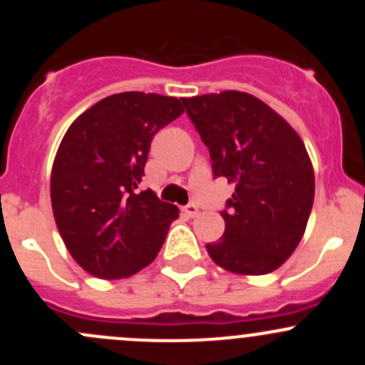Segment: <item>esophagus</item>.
Wrapping results in <instances>:
<instances>
[{
  "label": "esophagus",
  "instance_id": "1",
  "mask_svg": "<svg viewBox=\"0 0 365 365\" xmlns=\"http://www.w3.org/2000/svg\"><path fill=\"white\" fill-rule=\"evenodd\" d=\"M183 212H185V215H187V217H196L197 213H200V210H197V206H196V205L190 203V205L183 206Z\"/></svg>",
  "mask_w": 365,
  "mask_h": 365
}]
</instances>
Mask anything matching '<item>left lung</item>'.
I'll return each instance as SVG.
<instances>
[{
	"mask_svg": "<svg viewBox=\"0 0 365 365\" xmlns=\"http://www.w3.org/2000/svg\"><path fill=\"white\" fill-rule=\"evenodd\" d=\"M213 176L235 183L220 212L226 230L206 244L224 270L264 275L300 244L314 201V171L300 135L259 98L242 91L182 98Z\"/></svg>",
	"mask_w": 365,
	"mask_h": 365,
	"instance_id": "left-lung-1",
	"label": "left lung"
}]
</instances>
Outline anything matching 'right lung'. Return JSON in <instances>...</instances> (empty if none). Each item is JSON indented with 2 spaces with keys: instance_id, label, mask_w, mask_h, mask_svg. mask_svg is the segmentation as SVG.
I'll return each mask as SVG.
<instances>
[{
  "instance_id": "1",
  "label": "right lung",
  "mask_w": 365,
  "mask_h": 365,
  "mask_svg": "<svg viewBox=\"0 0 365 365\" xmlns=\"http://www.w3.org/2000/svg\"><path fill=\"white\" fill-rule=\"evenodd\" d=\"M182 113L175 97L125 91L68 127L51 173V203L68 252L88 274L130 277L159 254L178 208L138 185L153 135Z\"/></svg>"
}]
</instances>
